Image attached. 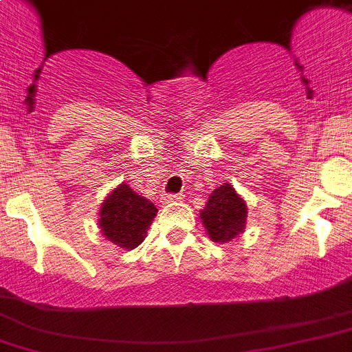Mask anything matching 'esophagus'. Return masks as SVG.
I'll return each instance as SVG.
<instances>
[{"label":"esophagus","instance_id":"34e87169","mask_svg":"<svg viewBox=\"0 0 352 352\" xmlns=\"http://www.w3.org/2000/svg\"><path fill=\"white\" fill-rule=\"evenodd\" d=\"M182 198V195H163L161 196V201H163V204H172V201H180Z\"/></svg>","mask_w":352,"mask_h":352}]
</instances>
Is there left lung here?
<instances>
[{"label":"left lung","mask_w":352,"mask_h":352,"mask_svg":"<svg viewBox=\"0 0 352 352\" xmlns=\"http://www.w3.org/2000/svg\"><path fill=\"white\" fill-rule=\"evenodd\" d=\"M199 219L207 235L215 243H228L242 235L247 223L245 199L231 184L223 182L212 191L208 201L199 210Z\"/></svg>","instance_id":"8db88e82"}]
</instances>
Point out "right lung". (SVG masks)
<instances>
[{
    "mask_svg": "<svg viewBox=\"0 0 352 352\" xmlns=\"http://www.w3.org/2000/svg\"><path fill=\"white\" fill-rule=\"evenodd\" d=\"M157 208L145 196L133 191L128 184L110 189L100 207L98 228L109 242L131 251L144 242Z\"/></svg>",
    "mask_w": 352,
    "mask_h": 352,
    "instance_id": "right-lung-1",
    "label": "right lung"
}]
</instances>
